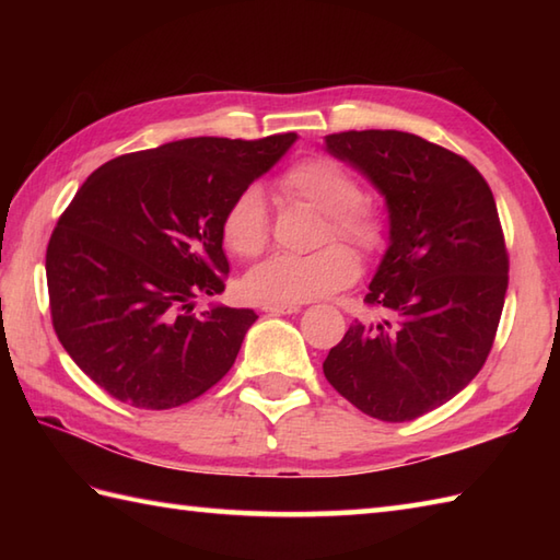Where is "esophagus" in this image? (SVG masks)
<instances>
[{"label":"esophagus","instance_id":"34e87169","mask_svg":"<svg viewBox=\"0 0 560 560\" xmlns=\"http://www.w3.org/2000/svg\"><path fill=\"white\" fill-rule=\"evenodd\" d=\"M261 311L267 315H295L301 311V305H265Z\"/></svg>","mask_w":560,"mask_h":560}]
</instances>
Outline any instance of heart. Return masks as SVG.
Returning <instances> with one entry per match:
<instances>
[{"instance_id": "obj_1", "label": "heart", "mask_w": 560, "mask_h": 560, "mask_svg": "<svg viewBox=\"0 0 560 560\" xmlns=\"http://www.w3.org/2000/svg\"><path fill=\"white\" fill-rule=\"evenodd\" d=\"M283 192L301 199L319 213L325 225L319 241L331 237L355 245L361 253H375L385 241L380 213L361 199L355 177L331 159H303L279 177ZM223 243L237 257H257L269 245L267 197L257 185L241 189L223 213ZM359 261L347 245L331 243L311 255H277L247 271L243 289L247 299L267 305H301L325 299L355 279Z\"/></svg>"}]
</instances>
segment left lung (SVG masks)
I'll list each match as a JSON object with an SVG mask.
<instances>
[{
	"label": "left lung",
	"instance_id": "left-lung-1",
	"mask_svg": "<svg viewBox=\"0 0 560 560\" xmlns=\"http://www.w3.org/2000/svg\"><path fill=\"white\" fill-rule=\"evenodd\" d=\"M325 151L359 171L387 207V249L368 305L323 363L355 409L401 423L467 387L493 347L508 291V253L491 187L474 165L397 129L325 137Z\"/></svg>",
	"mask_w": 560,
	"mask_h": 560
}]
</instances>
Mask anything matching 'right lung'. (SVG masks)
I'll return each mask as SVG.
<instances>
[{"mask_svg":"<svg viewBox=\"0 0 560 560\" xmlns=\"http://www.w3.org/2000/svg\"><path fill=\"white\" fill-rule=\"evenodd\" d=\"M299 135L192 137L103 163L45 255L57 339L93 383L137 409H173L231 371L257 319L213 303L229 277L223 213Z\"/></svg>","mask_w":560,"mask_h":560,"instance_id":"right-lung-1","label":"right lung"}]
</instances>
